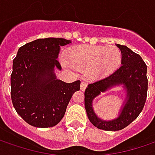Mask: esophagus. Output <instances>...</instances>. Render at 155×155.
<instances>
[{
	"label": "esophagus",
	"instance_id": "obj_1",
	"mask_svg": "<svg viewBox=\"0 0 155 155\" xmlns=\"http://www.w3.org/2000/svg\"><path fill=\"white\" fill-rule=\"evenodd\" d=\"M87 83L86 81H81V90L84 91L86 89V87H87Z\"/></svg>",
	"mask_w": 155,
	"mask_h": 155
}]
</instances>
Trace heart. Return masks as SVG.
Returning a JSON list of instances; mask_svg holds the SVG:
<instances>
[{
  "label": "heart",
  "instance_id": "b5f03b06",
  "mask_svg": "<svg viewBox=\"0 0 155 155\" xmlns=\"http://www.w3.org/2000/svg\"><path fill=\"white\" fill-rule=\"evenodd\" d=\"M67 62L74 69L88 71L92 77L106 76L120 66L121 51L114 46H80L66 54Z\"/></svg>",
  "mask_w": 155,
  "mask_h": 155
}]
</instances>
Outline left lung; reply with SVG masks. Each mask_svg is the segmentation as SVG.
<instances>
[{
	"label": "left lung",
	"instance_id": "obj_1",
	"mask_svg": "<svg viewBox=\"0 0 155 155\" xmlns=\"http://www.w3.org/2000/svg\"><path fill=\"white\" fill-rule=\"evenodd\" d=\"M122 54L121 66L110 75L88 84L85 91V108L90 122L99 129L106 131L121 130L138 117L144 107L148 81L147 65L138 54L127 47L118 44ZM122 84L127 90L126 103L120 116L110 122L99 119L92 110V100L112 85Z\"/></svg>",
	"mask_w": 155,
	"mask_h": 155
}]
</instances>
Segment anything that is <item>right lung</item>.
Here are the masks:
<instances>
[{"label": "right lung", "mask_w": 155, "mask_h": 155, "mask_svg": "<svg viewBox=\"0 0 155 155\" xmlns=\"http://www.w3.org/2000/svg\"><path fill=\"white\" fill-rule=\"evenodd\" d=\"M70 40L38 39L25 44L13 61L11 99L17 114L31 126L51 127L63 118L81 81L67 83L57 80L54 68L61 70L57 58L61 47Z\"/></svg>", "instance_id": "obj_1"}]
</instances>
